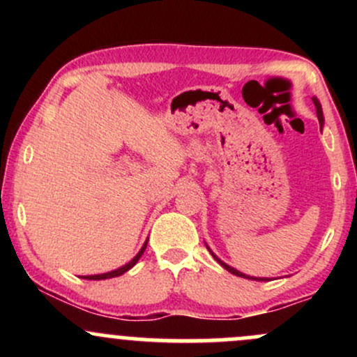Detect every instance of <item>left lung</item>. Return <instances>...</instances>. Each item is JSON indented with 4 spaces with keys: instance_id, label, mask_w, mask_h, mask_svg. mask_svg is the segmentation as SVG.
Instances as JSON below:
<instances>
[{
    "instance_id": "left-lung-1",
    "label": "left lung",
    "mask_w": 357,
    "mask_h": 357,
    "mask_svg": "<svg viewBox=\"0 0 357 357\" xmlns=\"http://www.w3.org/2000/svg\"><path fill=\"white\" fill-rule=\"evenodd\" d=\"M312 102H314V105H315V112H317V117H319V124H321V129H322V126H324L322 105H321V102H319L317 97H312ZM206 248L210 250V253H211V255H213V258H215V260L218 261V264L221 265V267H223V268H227L228 272L233 273V275H236V277H241V278H248V280H258V282H268V280H270V278H265V277H250V275H245L243 272H238V270H236V268H233V267H230V265H228V264H225L223 260H220V258L216 257L215 253L211 252V248L208 247V245H206Z\"/></svg>"
}]
</instances>
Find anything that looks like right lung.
Here are the masks:
<instances>
[{"label": "right lung", "mask_w": 357, "mask_h": 357, "mask_svg": "<svg viewBox=\"0 0 357 357\" xmlns=\"http://www.w3.org/2000/svg\"><path fill=\"white\" fill-rule=\"evenodd\" d=\"M146 247H147V240L144 241V245H142V248L139 250L137 255L134 257L132 260L129 261V264L122 265V267H119V268H116V270H112V272H107V273H99V275H82V278H87V280H105V278H112V277H119V275H122V273H126L127 270H130V268L134 267V265L137 264L139 258H141V257H142V253H144Z\"/></svg>", "instance_id": "obj_1"}]
</instances>
